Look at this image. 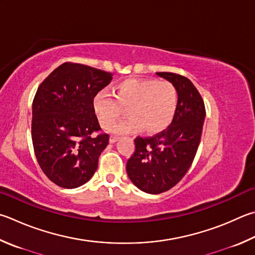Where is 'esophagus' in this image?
Returning <instances> with one entry per match:
<instances>
[{
	"mask_svg": "<svg viewBox=\"0 0 255 255\" xmlns=\"http://www.w3.org/2000/svg\"><path fill=\"white\" fill-rule=\"evenodd\" d=\"M119 139V137L118 136H110V138H109V141L112 142V143H115L116 141H117Z\"/></svg>",
	"mask_w": 255,
	"mask_h": 255,
	"instance_id": "obj_1",
	"label": "esophagus"
}]
</instances>
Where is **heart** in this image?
Masks as SVG:
<instances>
[{
    "label": "heart",
    "instance_id": "heart-1",
    "mask_svg": "<svg viewBox=\"0 0 255 255\" xmlns=\"http://www.w3.org/2000/svg\"><path fill=\"white\" fill-rule=\"evenodd\" d=\"M97 117L103 127L114 125L127 108L129 117L110 129L114 133L137 132L145 128L148 133H159L173 123L178 107V94L168 81L127 79L119 82L114 95L97 92L92 100Z\"/></svg>",
    "mask_w": 255,
    "mask_h": 255
}]
</instances>
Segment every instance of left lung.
<instances>
[{"instance_id":"1","label":"left lung","mask_w":255,"mask_h":255,"mask_svg":"<svg viewBox=\"0 0 255 255\" xmlns=\"http://www.w3.org/2000/svg\"><path fill=\"white\" fill-rule=\"evenodd\" d=\"M169 81L178 94L175 118L166 130L154 137L135 139V152L127 161L132 184L148 194L174 187L191 167L201 141L205 106L192 81L173 72H156Z\"/></svg>"}]
</instances>
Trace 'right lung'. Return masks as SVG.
Returning a JSON list of instances; mask_svg holds the SVG:
<instances>
[{
    "label": "right lung",
    "instance_id": "right-lung-1",
    "mask_svg": "<svg viewBox=\"0 0 255 255\" xmlns=\"http://www.w3.org/2000/svg\"><path fill=\"white\" fill-rule=\"evenodd\" d=\"M113 75L80 63L66 62L50 73L32 106V142L47 177L63 188L86 184L98 167L109 136L100 133L92 100Z\"/></svg>",
    "mask_w": 255,
    "mask_h": 255
}]
</instances>
